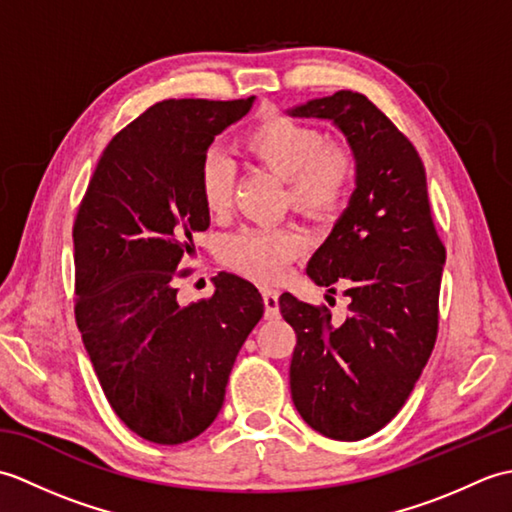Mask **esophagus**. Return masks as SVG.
Segmentation results:
<instances>
[{"instance_id": "esophagus-1", "label": "esophagus", "mask_w": 512, "mask_h": 512, "mask_svg": "<svg viewBox=\"0 0 512 512\" xmlns=\"http://www.w3.org/2000/svg\"><path fill=\"white\" fill-rule=\"evenodd\" d=\"M264 297V308H266V319H277L279 317V292L264 288L262 290Z\"/></svg>"}]
</instances>
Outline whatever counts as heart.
Returning a JSON list of instances; mask_svg holds the SVG:
<instances>
[{
    "label": "heart",
    "mask_w": 512,
    "mask_h": 512,
    "mask_svg": "<svg viewBox=\"0 0 512 512\" xmlns=\"http://www.w3.org/2000/svg\"><path fill=\"white\" fill-rule=\"evenodd\" d=\"M248 156L262 162L288 184V200L295 209L323 217L339 209L352 189L356 158L341 143H323L310 125L286 116H270L244 136ZM233 167L222 151L211 149L200 165V195L209 213H222L231 200ZM306 235L297 226H244L226 235L220 257L262 284L277 281L306 250Z\"/></svg>",
    "instance_id": "1"
}]
</instances>
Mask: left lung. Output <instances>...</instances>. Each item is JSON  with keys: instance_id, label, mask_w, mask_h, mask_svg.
I'll use <instances>...</instances> for the list:
<instances>
[{"instance_id": "obj_1", "label": "left lung", "mask_w": 512, "mask_h": 512, "mask_svg": "<svg viewBox=\"0 0 512 512\" xmlns=\"http://www.w3.org/2000/svg\"><path fill=\"white\" fill-rule=\"evenodd\" d=\"M286 114L330 121L356 158L350 202L306 268L328 292L347 286L350 314L334 323L328 308L279 297L297 332L292 402L321 436L363 440L402 409L429 361L447 253L418 151L367 96L341 90Z\"/></svg>"}]
</instances>
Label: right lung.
<instances>
[{"mask_svg": "<svg viewBox=\"0 0 512 512\" xmlns=\"http://www.w3.org/2000/svg\"><path fill=\"white\" fill-rule=\"evenodd\" d=\"M239 101L151 105L105 147L74 222L76 325L116 416L140 438L182 444L217 418L235 358L264 314L237 275L180 306L178 264L209 228L200 165Z\"/></svg>", "mask_w": 512, "mask_h": 512, "instance_id": "1", "label": "right lung"}]
</instances>
